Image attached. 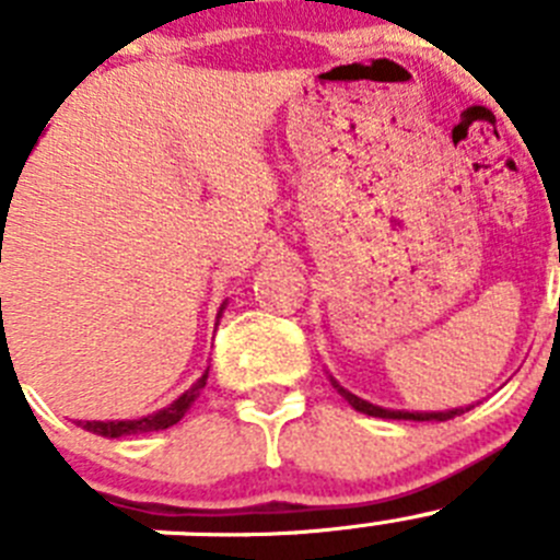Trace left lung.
Returning a JSON list of instances; mask_svg holds the SVG:
<instances>
[{
    "mask_svg": "<svg viewBox=\"0 0 560 560\" xmlns=\"http://www.w3.org/2000/svg\"><path fill=\"white\" fill-rule=\"evenodd\" d=\"M334 386H337V392L342 395L348 404L353 406L357 411H362V415H370V417H384V420H436V422H445V420H453V417L464 415V409H453V411H431V415H417V411H389V409H381V406H373L368 404V400L357 398V395H351L348 389H342V386L337 384V381H331Z\"/></svg>",
    "mask_w": 560,
    "mask_h": 560,
    "instance_id": "obj_1",
    "label": "left lung"
}]
</instances>
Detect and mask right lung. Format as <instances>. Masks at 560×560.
<instances>
[{
    "instance_id": "right-lung-1",
    "label": "right lung",
    "mask_w": 560,
    "mask_h": 560,
    "mask_svg": "<svg viewBox=\"0 0 560 560\" xmlns=\"http://www.w3.org/2000/svg\"><path fill=\"white\" fill-rule=\"evenodd\" d=\"M2 212V209H0ZM4 221V215H2ZM2 304V301H0ZM207 386V373L201 375V378L196 381V384L190 386V389L182 395V398H176L174 404L165 406V409H160L156 415H149V417H140V420H115V422H82V428L91 433H98V436H107V439H118V436H132V433H151V431H165V428L176 425V422L185 417V411L190 409L192 400L198 398V392Z\"/></svg>"
}]
</instances>
